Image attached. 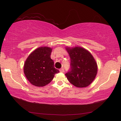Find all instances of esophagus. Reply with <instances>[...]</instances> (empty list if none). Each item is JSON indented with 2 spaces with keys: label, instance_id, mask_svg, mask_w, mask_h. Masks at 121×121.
Listing matches in <instances>:
<instances>
[{
  "label": "esophagus",
  "instance_id": "esophagus-1",
  "mask_svg": "<svg viewBox=\"0 0 121 121\" xmlns=\"http://www.w3.org/2000/svg\"><path fill=\"white\" fill-rule=\"evenodd\" d=\"M59 71H60V72H61V73H64V70L63 68L60 69H59Z\"/></svg>",
  "mask_w": 121,
  "mask_h": 121
}]
</instances>
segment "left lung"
Masks as SVG:
<instances>
[{"instance_id": "8db88e82", "label": "left lung", "mask_w": 121, "mask_h": 121, "mask_svg": "<svg viewBox=\"0 0 121 121\" xmlns=\"http://www.w3.org/2000/svg\"><path fill=\"white\" fill-rule=\"evenodd\" d=\"M70 58V69L65 74L69 82L78 87L89 86L97 73V63L88 51L81 47H66Z\"/></svg>"}]
</instances>
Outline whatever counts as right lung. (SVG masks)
I'll return each mask as SVG.
<instances>
[{
    "label": "right lung",
    "instance_id": "add662e5",
    "mask_svg": "<svg viewBox=\"0 0 121 121\" xmlns=\"http://www.w3.org/2000/svg\"><path fill=\"white\" fill-rule=\"evenodd\" d=\"M52 48L40 47L33 51L24 63V72L30 82L36 86L42 87L53 80L59 71L54 67L51 58Z\"/></svg>",
    "mask_w": 121,
    "mask_h": 121
}]
</instances>
